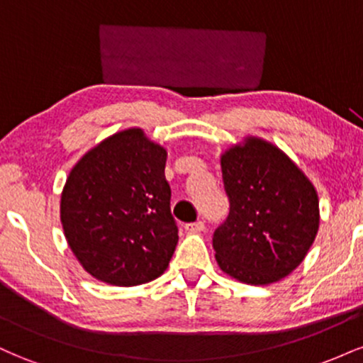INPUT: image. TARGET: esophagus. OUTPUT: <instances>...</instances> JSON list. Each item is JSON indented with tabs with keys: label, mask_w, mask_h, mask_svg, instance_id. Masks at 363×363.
<instances>
[{
	"label": "esophagus",
	"mask_w": 363,
	"mask_h": 363,
	"mask_svg": "<svg viewBox=\"0 0 363 363\" xmlns=\"http://www.w3.org/2000/svg\"><path fill=\"white\" fill-rule=\"evenodd\" d=\"M186 230L187 232H203V230H205V222L198 220V222L186 223Z\"/></svg>",
	"instance_id": "obj_1"
}]
</instances>
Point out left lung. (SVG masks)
<instances>
[{
	"instance_id": "left-lung-1",
	"label": "left lung",
	"mask_w": 363,
	"mask_h": 363,
	"mask_svg": "<svg viewBox=\"0 0 363 363\" xmlns=\"http://www.w3.org/2000/svg\"><path fill=\"white\" fill-rule=\"evenodd\" d=\"M222 176L230 211L213 234L220 269L249 285L281 280L318 235L315 187L280 148L252 136L223 153Z\"/></svg>"
}]
</instances>
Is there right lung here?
<instances>
[{"label":"right lung","mask_w":363,"mask_h":363,"mask_svg":"<svg viewBox=\"0 0 363 363\" xmlns=\"http://www.w3.org/2000/svg\"><path fill=\"white\" fill-rule=\"evenodd\" d=\"M167 152L140 128L86 152L66 179L61 223L77 259L116 286L155 280L179 240L165 179Z\"/></svg>","instance_id":"obj_1"}]
</instances>
